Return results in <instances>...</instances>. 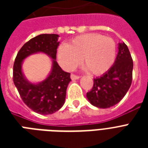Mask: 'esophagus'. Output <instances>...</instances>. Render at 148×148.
<instances>
[{"instance_id": "34e87169", "label": "esophagus", "mask_w": 148, "mask_h": 148, "mask_svg": "<svg viewBox=\"0 0 148 148\" xmlns=\"http://www.w3.org/2000/svg\"><path fill=\"white\" fill-rule=\"evenodd\" d=\"M71 80H77V79L80 78V77L77 76V75H75V74H71Z\"/></svg>"}]
</instances>
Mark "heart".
Returning <instances> with one entry per match:
<instances>
[{
	"mask_svg": "<svg viewBox=\"0 0 148 148\" xmlns=\"http://www.w3.org/2000/svg\"><path fill=\"white\" fill-rule=\"evenodd\" d=\"M116 44L112 38L100 34H85L62 45L58 51L61 67L71 71L81 62L84 69L95 75H101L110 69L116 58Z\"/></svg>",
	"mask_w": 148,
	"mask_h": 148,
	"instance_id": "1",
	"label": "heart"
}]
</instances>
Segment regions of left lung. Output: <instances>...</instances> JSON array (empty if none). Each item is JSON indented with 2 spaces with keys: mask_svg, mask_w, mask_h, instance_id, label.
<instances>
[{
  "mask_svg": "<svg viewBox=\"0 0 148 148\" xmlns=\"http://www.w3.org/2000/svg\"><path fill=\"white\" fill-rule=\"evenodd\" d=\"M133 60L124 42L118 44V53L114 64L101 77L94 79V85L87 98L99 108L113 107L121 101L132 82Z\"/></svg>",
  "mask_w": 148,
  "mask_h": 148,
  "instance_id": "obj_1",
  "label": "left lung"
}]
</instances>
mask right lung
Returning a JSON list of instances; mask_svg holds the SVG:
<instances>
[{
    "label": "right lung",
    "instance_id": "obj_1",
    "mask_svg": "<svg viewBox=\"0 0 148 148\" xmlns=\"http://www.w3.org/2000/svg\"><path fill=\"white\" fill-rule=\"evenodd\" d=\"M59 35L44 34L25 43L15 58L13 67V81L22 101L29 108L40 114H51L60 110L65 102L66 90L71 74L64 71L56 61ZM44 53L52 59L49 76L39 83H31L22 71V64L31 54Z\"/></svg>",
    "mask_w": 148,
    "mask_h": 148
}]
</instances>
